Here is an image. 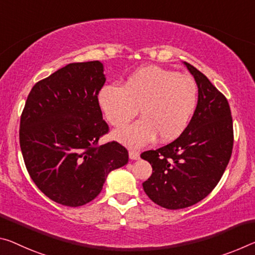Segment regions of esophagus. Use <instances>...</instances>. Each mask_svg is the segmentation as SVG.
Segmentation results:
<instances>
[{"label":"esophagus","mask_w":255,"mask_h":255,"mask_svg":"<svg viewBox=\"0 0 255 255\" xmlns=\"http://www.w3.org/2000/svg\"><path fill=\"white\" fill-rule=\"evenodd\" d=\"M129 159H130V160H138L139 159V152L135 151V149H130V151H129Z\"/></svg>","instance_id":"34e87169"}]
</instances>
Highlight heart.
Masks as SVG:
<instances>
[{
    "label": "heart",
    "mask_w": 255,
    "mask_h": 255,
    "mask_svg": "<svg viewBox=\"0 0 255 255\" xmlns=\"http://www.w3.org/2000/svg\"><path fill=\"white\" fill-rule=\"evenodd\" d=\"M99 106L112 126L142 118L113 132L129 147H142L157 136L171 142L188 126L197 103V85L187 76L160 67H145L128 77L123 86L107 85L100 91Z\"/></svg>",
    "instance_id": "heart-1"
}]
</instances>
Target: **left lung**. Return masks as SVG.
Here are the masks:
<instances>
[{
  "mask_svg": "<svg viewBox=\"0 0 255 255\" xmlns=\"http://www.w3.org/2000/svg\"><path fill=\"white\" fill-rule=\"evenodd\" d=\"M195 79L199 95L194 115L172 143L140 157L153 172L143 183L154 203L169 210L188 208L207 197L219 183L233 151V119L227 99L192 64L184 62Z\"/></svg>",
  "mask_w": 255,
  "mask_h": 255,
  "instance_id": "obj_1",
  "label": "left lung"
}]
</instances>
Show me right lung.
Listing matches in <instances>:
<instances>
[{
  "instance_id": "obj_1",
  "label": "right lung",
  "mask_w": 255,
  "mask_h": 255,
  "mask_svg": "<svg viewBox=\"0 0 255 255\" xmlns=\"http://www.w3.org/2000/svg\"><path fill=\"white\" fill-rule=\"evenodd\" d=\"M106 79L102 62L70 63L35 84L22 111L27 170L48 199L66 207L94 200L109 173L128 163L119 143L98 145L109 130L98 101Z\"/></svg>"
}]
</instances>
